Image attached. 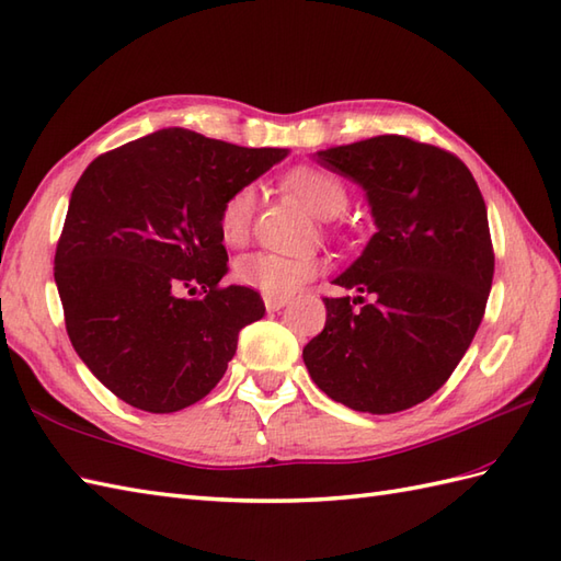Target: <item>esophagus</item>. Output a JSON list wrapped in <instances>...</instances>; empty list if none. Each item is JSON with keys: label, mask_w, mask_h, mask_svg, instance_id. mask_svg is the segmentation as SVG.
Returning <instances> with one entry per match:
<instances>
[{"label": "esophagus", "mask_w": 561, "mask_h": 561, "mask_svg": "<svg viewBox=\"0 0 561 561\" xmlns=\"http://www.w3.org/2000/svg\"><path fill=\"white\" fill-rule=\"evenodd\" d=\"M289 304V299H274V296H265V308L270 313H274V311H282L284 306Z\"/></svg>", "instance_id": "34e87169"}]
</instances>
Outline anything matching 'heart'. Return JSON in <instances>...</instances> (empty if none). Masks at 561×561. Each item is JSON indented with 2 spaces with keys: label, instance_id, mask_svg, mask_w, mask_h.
<instances>
[{
  "label": "heart",
  "instance_id": "heart-1",
  "mask_svg": "<svg viewBox=\"0 0 561 561\" xmlns=\"http://www.w3.org/2000/svg\"><path fill=\"white\" fill-rule=\"evenodd\" d=\"M291 193L304 202L308 211L320 219H335L347 209L350 193L335 173L320 165H296L284 178ZM257 202V190L253 185H241L224 199L219 209V236L226 245H243L250 236ZM320 272V262L313 255H282L257 250L238 257L233 277L248 289H255L274 299H287L299 291L306 282H311Z\"/></svg>",
  "mask_w": 561,
  "mask_h": 561
}]
</instances>
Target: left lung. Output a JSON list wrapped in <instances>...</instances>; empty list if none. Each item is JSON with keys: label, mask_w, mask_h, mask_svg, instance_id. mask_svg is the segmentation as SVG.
<instances>
[{"label": "left lung", "mask_w": 561, "mask_h": 561, "mask_svg": "<svg viewBox=\"0 0 561 561\" xmlns=\"http://www.w3.org/2000/svg\"><path fill=\"white\" fill-rule=\"evenodd\" d=\"M316 159L364 187L376 233L335 279L359 296L323 299L325 328L304 347L306 368L356 412L410 410L446 383L482 323L494 277L482 193L450 151L400 135Z\"/></svg>", "instance_id": "8db88e82"}]
</instances>
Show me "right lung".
Returning a JSON list of instances; mask_svg holds the SVG:
<instances>
[{"mask_svg": "<svg viewBox=\"0 0 561 561\" xmlns=\"http://www.w3.org/2000/svg\"><path fill=\"white\" fill-rule=\"evenodd\" d=\"M289 149H245L159 129L89 163L55 253L65 325L81 362L117 398L165 414L219 383L260 294L221 287L219 209ZM190 293L193 300L185 297Z\"/></svg>", "mask_w": 561, "mask_h": 561, "instance_id": "obj_1", "label": "right lung"}]
</instances>
